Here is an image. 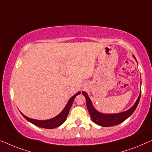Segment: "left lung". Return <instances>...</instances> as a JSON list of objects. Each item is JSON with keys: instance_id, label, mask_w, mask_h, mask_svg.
Segmentation results:
<instances>
[{"instance_id": "8db88e82", "label": "left lung", "mask_w": 152, "mask_h": 152, "mask_svg": "<svg viewBox=\"0 0 152 152\" xmlns=\"http://www.w3.org/2000/svg\"><path fill=\"white\" fill-rule=\"evenodd\" d=\"M133 57L136 61V58L134 55ZM82 94L85 97V99H86L87 107V110L89 111V114H90L91 118L92 120V121L94 123L97 124V125L102 126V127H111V126L119 125L120 123H123V121H125L126 119L129 118V117L133 114L136 107H137L138 102H139L141 91L136 102L131 108L129 109V110L127 111H125V112L117 113V114H103V113L99 112L98 111L96 110L94 107L93 106L91 100H90V98H89V96L87 95V94L84 91H82Z\"/></svg>"}]
</instances>
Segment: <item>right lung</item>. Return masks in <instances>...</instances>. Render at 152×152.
<instances>
[{
	"instance_id": "add662e5",
	"label": "right lung",
	"mask_w": 152,
	"mask_h": 152,
	"mask_svg": "<svg viewBox=\"0 0 152 152\" xmlns=\"http://www.w3.org/2000/svg\"><path fill=\"white\" fill-rule=\"evenodd\" d=\"M80 91H78V93H76L75 95H74L73 96L70 98V99L68 100L67 103L66 104V105L63 111L60 113L59 114H58L56 116L54 117V118L48 119V120H36L33 118H30L29 117L25 116L24 114H22L20 112V114H22V116L24 117V118L30 122L31 123L34 124L38 127H41V128H45V129H54L58 126L61 125L65 121L66 118L68 116V114H69V112L70 110V108L72 105V103H73L74 98H76L77 95L80 94Z\"/></svg>"
}]
</instances>
